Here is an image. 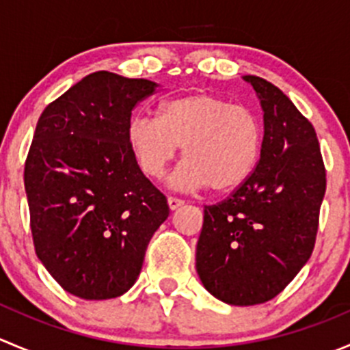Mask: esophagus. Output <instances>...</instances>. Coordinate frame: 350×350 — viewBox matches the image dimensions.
Masks as SVG:
<instances>
[{"mask_svg":"<svg viewBox=\"0 0 350 350\" xmlns=\"http://www.w3.org/2000/svg\"><path fill=\"white\" fill-rule=\"evenodd\" d=\"M167 204H169V208H171V210H178L179 206H183V204H185V201L179 200V198L169 196L167 198Z\"/></svg>","mask_w":350,"mask_h":350,"instance_id":"obj_1","label":"esophagus"}]
</instances>
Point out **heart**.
I'll return each mask as SVG.
<instances>
[{"mask_svg":"<svg viewBox=\"0 0 350 350\" xmlns=\"http://www.w3.org/2000/svg\"><path fill=\"white\" fill-rule=\"evenodd\" d=\"M126 144L147 178H162L183 146L185 161L171 176V185L228 191L256 169L264 126L254 109L196 91L162 101L157 116H133L126 125Z\"/></svg>","mask_w":350,"mask_h":350,"instance_id":"b5f03b06","label":"heart"}]
</instances>
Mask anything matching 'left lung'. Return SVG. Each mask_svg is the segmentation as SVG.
<instances>
[{"label": "left lung", "instance_id": "8db88e82", "mask_svg": "<svg viewBox=\"0 0 350 350\" xmlns=\"http://www.w3.org/2000/svg\"><path fill=\"white\" fill-rule=\"evenodd\" d=\"M264 144L252 174L227 200L204 206L196 271L204 288L228 305L273 299L315 247L327 178L312 123L288 96L257 76Z\"/></svg>", "mask_w": 350, "mask_h": 350}]
</instances>
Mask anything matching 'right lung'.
Instances as JSON below:
<instances>
[{"mask_svg": "<svg viewBox=\"0 0 350 350\" xmlns=\"http://www.w3.org/2000/svg\"><path fill=\"white\" fill-rule=\"evenodd\" d=\"M157 84L98 70L40 115L25 161V191L38 259L67 293L109 299L132 288L165 196L126 144L132 109Z\"/></svg>", "mask_w": 350, "mask_h": 350, "instance_id": "1", "label": "right lung"}]
</instances>
